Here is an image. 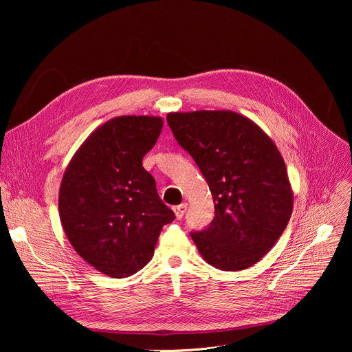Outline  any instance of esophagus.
Here are the masks:
<instances>
[{"label": "esophagus", "mask_w": 352, "mask_h": 352, "mask_svg": "<svg viewBox=\"0 0 352 352\" xmlns=\"http://www.w3.org/2000/svg\"><path fill=\"white\" fill-rule=\"evenodd\" d=\"M187 208H188V204H187V202H184V204H181V206H177V207L174 208V212H175V217H177V219H181V218L184 217V214L187 212Z\"/></svg>", "instance_id": "34e87169"}]
</instances>
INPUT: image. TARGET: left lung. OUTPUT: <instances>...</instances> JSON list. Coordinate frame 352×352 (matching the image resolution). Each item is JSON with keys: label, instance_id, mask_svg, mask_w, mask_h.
Returning a JSON list of instances; mask_svg holds the SVG:
<instances>
[{"label": "left lung", "instance_id": "1", "mask_svg": "<svg viewBox=\"0 0 352 352\" xmlns=\"http://www.w3.org/2000/svg\"><path fill=\"white\" fill-rule=\"evenodd\" d=\"M166 121L212 194L211 226L191 234L201 256L223 271L252 267L278 241L292 214L280 150L261 126L231 109L168 113Z\"/></svg>", "mask_w": 352, "mask_h": 352}]
</instances>
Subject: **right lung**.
Returning a JSON list of instances; mask_svg holds the SVG:
<instances>
[{"mask_svg": "<svg viewBox=\"0 0 352 352\" xmlns=\"http://www.w3.org/2000/svg\"><path fill=\"white\" fill-rule=\"evenodd\" d=\"M162 125L154 116L111 118L85 138L64 171L63 230L82 260L111 278L150 263L162 227L175 218L142 166Z\"/></svg>", "mask_w": 352, "mask_h": 352, "instance_id": "add662e5", "label": "right lung"}]
</instances>
